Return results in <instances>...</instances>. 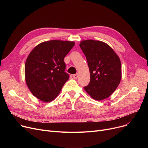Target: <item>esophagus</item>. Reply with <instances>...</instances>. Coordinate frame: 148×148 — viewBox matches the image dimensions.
Masks as SVG:
<instances>
[{
    "label": "esophagus",
    "instance_id": "1",
    "mask_svg": "<svg viewBox=\"0 0 148 148\" xmlns=\"http://www.w3.org/2000/svg\"><path fill=\"white\" fill-rule=\"evenodd\" d=\"M73 76V77H74V79H77V78H78V77H79V74L77 73L75 74H74Z\"/></svg>",
    "mask_w": 148,
    "mask_h": 148
}]
</instances>
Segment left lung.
Wrapping results in <instances>:
<instances>
[{"label":"left lung","mask_w":148,"mask_h":148,"mask_svg":"<svg viewBox=\"0 0 148 148\" xmlns=\"http://www.w3.org/2000/svg\"><path fill=\"white\" fill-rule=\"evenodd\" d=\"M86 58L90 80L84 90L95 100L110 97L120 83L122 73L119 56L106 43L92 40L80 42Z\"/></svg>","instance_id":"obj_1"}]
</instances>
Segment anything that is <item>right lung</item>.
<instances>
[{"mask_svg":"<svg viewBox=\"0 0 148 148\" xmlns=\"http://www.w3.org/2000/svg\"><path fill=\"white\" fill-rule=\"evenodd\" d=\"M75 44L73 41L51 40L40 43L26 59L25 80L32 94L45 103L59 95L69 74L64 58Z\"/></svg>","mask_w":148,"mask_h":148,"instance_id":"obj_1","label":"right lung"}]
</instances>
